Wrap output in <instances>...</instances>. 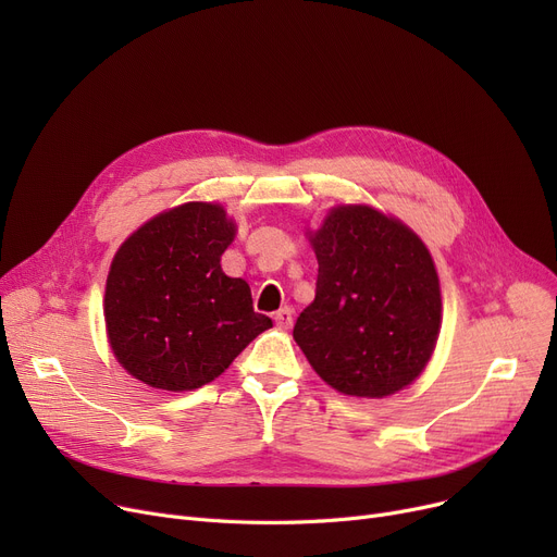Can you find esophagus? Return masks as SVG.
<instances>
[{
    "instance_id": "1",
    "label": "esophagus",
    "mask_w": 557,
    "mask_h": 557,
    "mask_svg": "<svg viewBox=\"0 0 557 557\" xmlns=\"http://www.w3.org/2000/svg\"><path fill=\"white\" fill-rule=\"evenodd\" d=\"M275 325H277L280 330H288L290 325H294V311H290L288 307L275 311Z\"/></svg>"
}]
</instances>
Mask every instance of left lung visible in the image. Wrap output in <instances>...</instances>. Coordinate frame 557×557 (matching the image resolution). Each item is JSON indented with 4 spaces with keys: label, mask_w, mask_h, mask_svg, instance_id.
Returning <instances> with one entry per match:
<instances>
[{
    "label": "left lung",
    "mask_w": 557,
    "mask_h": 557,
    "mask_svg": "<svg viewBox=\"0 0 557 557\" xmlns=\"http://www.w3.org/2000/svg\"><path fill=\"white\" fill-rule=\"evenodd\" d=\"M315 298L294 338L343 395L386 397L424 370L441 330V284L418 234L366 205L336 208L311 237Z\"/></svg>",
    "instance_id": "1"
}]
</instances>
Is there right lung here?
<instances>
[{"label": "right lung", "instance_id": "1", "mask_svg": "<svg viewBox=\"0 0 557 557\" xmlns=\"http://www.w3.org/2000/svg\"><path fill=\"white\" fill-rule=\"evenodd\" d=\"M234 223L212 202H187L141 225L116 250L106 284L112 352L162 391L210 384L273 320L250 286L221 271Z\"/></svg>", "mask_w": 557, "mask_h": 557}]
</instances>
